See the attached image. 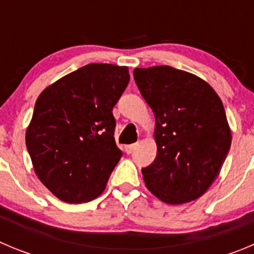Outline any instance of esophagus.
Returning a JSON list of instances; mask_svg holds the SVG:
<instances>
[{
    "mask_svg": "<svg viewBox=\"0 0 254 254\" xmlns=\"http://www.w3.org/2000/svg\"><path fill=\"white\" fill-rule=\"evenodd\" d=\"M136 148V144H131V145H127L125 146V153L127 154H131L134 151V149Z\"/></svg>",
    "mask_w": 254,
    "mask_h": 254,
    "instance_id": "34e87169",
    "label": "esophagus"
}]
</instances>
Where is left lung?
<instances>
[{"mask_svg": "<svg viewBox=\"0 0 254 254\" xmlns=\"http://www.w3.org/2000/svg\"><path fill=\"white\" fill-rule=\"evenodd\" d=\"M134 80L155 116L156 158L141 169L146 188L168 204L195 200L231 148L222 100L204 80L172 66L135 68Z\"/></svg>", "mask_w": 254, "mask_h": 254, "instance_id": "obj_1", "label": "left lung"}]
</instances>
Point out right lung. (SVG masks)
I'll return each instance as SVG.
<instances>
[{"mask_svg": "<svg viewBox=\"0 0 254 254\" xmlns=\"http://www.w3.org/2000/svg\"><path fill=\"white\" fill-rule=\"evenodd\" d=\"M127 66L89 64L40 94L26 146L41 183L66 203L100 195L123 153L113 108L129 84Z\"/></svg>", "mask_w": 254, "mask_h": 254, "instance_id": "add662e5", "label": "right lung"}]
</instances>
